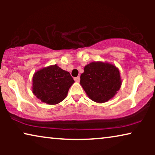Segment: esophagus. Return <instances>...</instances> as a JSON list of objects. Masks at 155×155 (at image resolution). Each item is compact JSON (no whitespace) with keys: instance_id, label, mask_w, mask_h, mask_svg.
I'll use <instances>...</instances> for the list:
<instances>
[{"instance_id":"obj_1","label":"esophagus","mask_w":155,"mask_h":155,"mask_svg":"<svg viewBox=\"0 0 155 155\" xmlns=\"http://www.w3.org/2000/svg\"><path fill=\"white\" fill-rule=\"evenodd\" d=\"M74 80H75V82H80V76H78V77H76V78H74Z\"/></svg>"}]
</instances>
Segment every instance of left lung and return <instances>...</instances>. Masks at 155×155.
<instances>
[{"instance_id":"8db88e82","label":"left lung","mask_w":155,"mask_h":155,"mask_svg":"<svg viewBox=\"0 0 155 155\" xmlns=\"http://www.w3.org/2000/svg\"><path fill=\"white\" fill-rule=\"evenodd\" d=\"M80 84L92 101L106 102L117 93L121 85L119 71L108 63H91L84 67L80 75Z\"/></svg>"}]
</instances>
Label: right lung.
Listing matches in <instances>:
<instances>
[{"label": "right lung", "instance_id": "right-lung-1", "mask_svg": "<svg viewBox=\"0 0 155 155\" xmlns=\"http://www.w3.org/2000/svg\"><path fill=\"white\" fill-rule=\"evenodd\" d=\"M32 82L34 94L48 104H56L62 101L75 82L69 72L63 71L57 65L36 72Z\"/></svg>", "mask_w": 155, "mask_h": 155}]
</instances>
